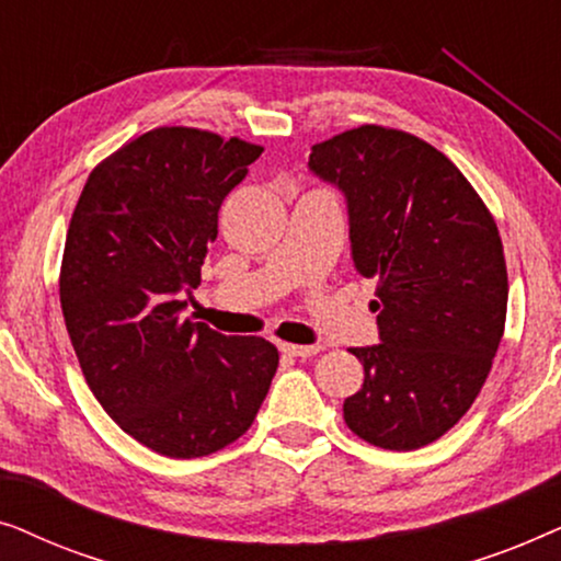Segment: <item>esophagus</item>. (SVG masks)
I'll use <instances>...</instances> for the list:
<instances>
[{
	"label": "esophagus",
	"instance_id": "1",
	"mask_svg": "<svg viewBox=\"0 0 561 561\" xmlns=\"http://www.w3.org/2000/svg\"><path fill=\"white\" fill-rule=\"evenodd\" d=\"M280 350L286 352V355H290V357H301V359L313 357V355H317V352H321L319 344H309V347H306V344H288V342H283Z\"/></svg>",
	"mask_w": 561,
	"mask_h": 561
}]
</instances>
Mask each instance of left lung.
<instances>
[{"label":"left lung","instance_id":"8db88e82","mask_svg":"<svg viewBox=\"0 0 561 561\" xmlns=\"http://www.w3.org/2000/svg\"><path fill=\"white\" fill-rule=\"evenodd\" d=\"M342 191L355 271L378 278L380 344L352 347L365 380L344 421L375 447L411 451L465 416L501 344L503 242L459 168L401 129L363 125L311 148Z\"/></svg>","mask_w":561,"mask_h":561}]
</instances>
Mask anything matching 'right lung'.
<instances>
[{
  "label": "right lung",
  "mask_w": 561,
  "mask_h": 561,
  "mask_svg": "<svg viewBox=\"0 0 561 561\" xmlns=\"http://www.w3.org/2000/svg\"><path fill=\"white\" fill-rule=\"evenodd\" d=\"M263 148L158 127L91 171L60 265V309L91 393L122 432L173 459L248 432L278 350L181 319L219 209Z\"/></svg>",
  "instance_id": "1"
}]
</instances>
